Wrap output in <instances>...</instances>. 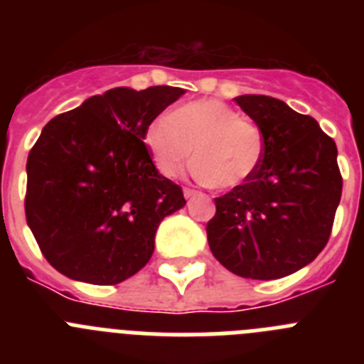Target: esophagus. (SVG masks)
I'll list each match as a JSON object with an SVG mask.
<instances>
[{
    "label": "esophagus",
    "mask_w": 364,
    "mask_h": 364,
    "mask_svg": "<svg viewBox=\"0 0 364 364\" xmlns=\"http://www.w3.org/2000/svg\"><path fill=\"white\" fill-rule=\"evenodd\" d=\"M198 191H195V189L191 188H184V197L186 198H193V197H197Z\"/></svg>",
    "instance_id": "34e87169"
}]
</instances>
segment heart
Here are the masks:
<instances>
[{"label":"heart","instance_id":"heart-1","mask_svg":"<svg viewBox=\"0 0 364 364\" xmlns=\"http://www.w3.org/2000/svg\"><path fill=\"white\" fill-rule=\"evenodd\" d=\"M146 146L162 175H180L195 151V175L204 184L233 189L252 178L264 154V134L220 100H197L153 120Z\"/></svg>","mask_w":364,"mask_h":364}]
</instances>
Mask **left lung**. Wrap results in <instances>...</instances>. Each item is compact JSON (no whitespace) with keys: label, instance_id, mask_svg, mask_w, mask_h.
<instances>
[{"label":"left lung","instance_id":"left-lung-1","mask_svg":"<svg viewBox=\"0 0 364 364\" xmlns=\"http://www.w3.org/2000/svg\"><path fill=\"white\" fill-rule=\"evenodd\" d=\"M235 102L264 134V154L252 178L215 198L208 242L239 277L281 279L310 264L330 239L343 191L337 147L317 120L282 100L242 95Z\"/></svg>","mask_w":364,"mask_h":364}]
</instances>
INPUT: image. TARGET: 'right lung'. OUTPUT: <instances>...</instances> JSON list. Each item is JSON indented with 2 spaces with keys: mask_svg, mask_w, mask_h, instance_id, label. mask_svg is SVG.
<instances>
[{
  "mask_svg": "<svg viewBox=\"0 0 364 364\" xmlns=\"http://www.w3.org/2000/svg\"><path fill=\"white\" fill-rule=\"evenodd\" d=\"M180 87L109 89L45 125L27 160L25 215L41 253L74 281L118 284L149 262L159 224L184 208L144 138Z\"/></svg>",
  "mask_w": 364,
  "mask_h": 364,
  "instance_id": "obj_1",
  "label": "right lung"
}]
</instances>
